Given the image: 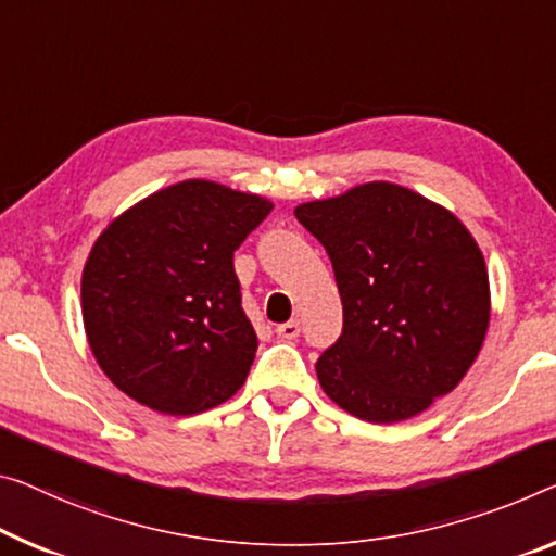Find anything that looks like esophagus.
<instances>
[{
  "label": "esophagus",
  "instance_id": "1",
  "mask_svg": "<svg viewBox=\"0 0 556 556\" xmlns=\"http://www.w3.org/2000/svg\"><path fill=\"white\" fill-rule=\"evenodd\" d=\"M276 332H278V338H283V340H295L298 336H301V323H298V320L280 323Z\"/></svg>",
  "mask_w": 556,
  "mask_h": 556
}]
</instances>
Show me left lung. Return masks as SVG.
I'll list each match as a JSON object with an SVG mask.
<instances>
[{
    "label": "left lung",
    "instance_id": "1",
    "mask_svg": "<svg viewBox=\"0 0 556 556\" xmlns=\"http://www.w3.org/2000/svg\"><path fill=\"white\" fill-rule=\"evenodd\" d=\"M295 218L326 245L343 336L315 363L320 388L365 422H403L459 386L490 328V276L455 213L370 181L307 201Z\"/></svg>",
    "mask_w": 556,
    "mask_h": 556
}]
</instances>
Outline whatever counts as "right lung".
Masks as SVG:
<instances>
[{"instance_id": "add662e5", "label": "right lung", "mask_w": 556, "mask_h": 556, "mask_svg": "<svg viewBox=\"0 0 556 556\" xmlns=\"http://www.w3.org/2000/svg\"><path fill=\"white\" fill-rule=\"evenodd\" d=\"M273 211L206 178L170 184L116 216L81 273V318L106 378L136 403L184 417L243 388L258 338L233 251Z\"/></svg>"}]
</instances>
